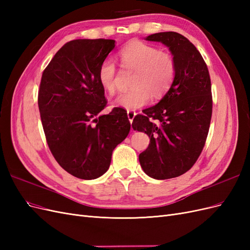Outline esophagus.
<instances>
[{
	"mask_svg": "<svg viewBox=\"0 0 250 250\" xmlns=\"http://www.w3.org/2000/svg\"><path fill=\"white\" fill-rule=\"evenodd\" d=\"M135 115H137V112H135V111H132V110H128L127 111V117H128V119H129L130 123H132V121H133Z\"/></svg>",
	"mask_w": 250,
	"mask_h": 250,
	"instance_id": "obj_1",
	"label": "esophagus"
}]
</instances>
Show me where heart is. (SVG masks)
<instances>
[{"label":"heart","instance_id":"heart-1","mask_svg":"<svg viewBox=\"0 0 250 250\" xmlns=\"http://www.w3.org/2000/svg\"><path fill=\"white\" fill-rule=\"evenodd\" d=\"M119 56L123 67L135 71L132 80V88L119 94L112 101L115 107L127 110L138 109L145 106L151 100L150 94L161 98L171 87L176 74L175 59L167 52L140 41L131 42L120 50ZM117 67L110 58L103 60L98 79L100 85L108 94L116 90Z\"/></svg>","mask_w":250,"mask_h":250}]
</instances>
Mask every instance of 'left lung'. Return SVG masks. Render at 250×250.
<instances>
[{
  "label": "left lung",
  "mask_w": 250,
  "mask_h": 250,
  "mask_svg": "<svg viewBox=\"0 0 250 250\" xmlns=\"http://www.w3.org/2000/svg\"><path fill=\"white\" fill-rule=\"evenodd\" d=\"M146 41L169 48L176 74L163 99L134 117L132 128L150 138L139 155L144 172L154 179H169L190 170L206 144L213 109L210 78L199 51L184 35L160 32Z\"/></svg>",
  "instance_id": "left-lung-1"
}]
</instances>
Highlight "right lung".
<instances>
[{
    "label": "right lung",
    "mask_w": 250,
    "mask_h": 250,
    "mask_svg": "<svg viewBox=\"0 0 250 250\" xmlns=\"http://www.w3.org/2000/svg\"><path fill=\"white\" fill-rule=\"evenodd\" d=\"M115 46L113 40L71 41L42 76L39 108L48 146L60 167L80 179L102 176L130 130L121 107L96 118L107 104L98 71Z\"/></svg>",
    "instance_id": "right-lung-1"
}]
</instances>
